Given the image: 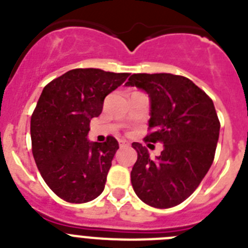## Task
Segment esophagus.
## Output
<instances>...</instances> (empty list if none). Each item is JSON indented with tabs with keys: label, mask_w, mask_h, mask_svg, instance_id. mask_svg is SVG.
I'll use <instances>...</instances> for the list:
<instances>
[{
	"label": "esophagus",
	"mask_w": 248,
	"mask_h": 248,
	"mask_svg": "<svg viewBox=\"0 0 248 248\" xmlns=\"http://www.w3.org/2000/svg\"><path fill=\"white\" fill-rule=\"evenodd\" d=\"M119 145H120V148H125V146H129L130 144H129V141H126V140L120 139L119 140Z\"/></svg>",
	"instance_id": "obj_1"
}]
</instances>
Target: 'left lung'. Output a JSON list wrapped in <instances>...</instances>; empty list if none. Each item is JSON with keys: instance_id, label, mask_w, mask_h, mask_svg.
<instances>
[{"instance_id": "1", "label": "left lung", "mask_w": 248, "mask_h": 248, "mask_svg": "<svg viewBox=\"0 0 248 248\" xmlns=\"http://www.w3.org/2000/svg\"><path fill=\"white\" fill-rule=\"evenodd\" d=\"M126 87L149 95L151 143L164 149L155 159L139 143L131 146L138 160L130 172L135 194L146 205L169 209L196 190L214 161L220 122L214 102L189 78L170 73L131 74Z\"/></svg>"}]
</instances>
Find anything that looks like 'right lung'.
Returning a JSON list of instances; mask_svg holds the SVG:
<instances>
[{
	"label": "right lung",
	"mask_w": 248,
	"mask_h": 248,
	"mask_svg": "<svg viewBox=\"0 0 248 248\" xmlns=\"http://www.w3.org/2000/svg\"><path fill=\"white\" fill-rule=\"evenodd\" d=\"M128 77L78 68L43 88L31 118L32 153L43 180L67 202H88L104 190L119 144L113 137L105 143L88 140L89 123Z\"/></svg>",
	"instance_id": "obj_1"
}]
</instances>
